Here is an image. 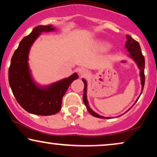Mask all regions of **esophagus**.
I'll return each mask as SVG.
<instances>
[{"label":"esophagus","instance_id":"34e87169","mask_svg":"<svg viewBox=\"0 0 157 157\" xmlns=\"http://www.w3.org/2000/svg\"><path fill=\"white\" fill-rule=\"evenodd\" d=\"M78 74L81 75V76H86L89 74V71L87 69L84 68H81L78 69Z\"/></svg>","mask_w":157,"mask_h":157}]
</instances>
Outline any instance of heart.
I'll use <instances>...</instances> for the list:
<instances>
[{"label":"heart","instance_id":"b5f03b06","mask_svg":"<svg viewBox=\"0 0 157 157\" xmlns=\"http://www.w3.org/2000/svg\"><path fill=\"white\" fill-rule=\"evenodd\" d=\"M98 46L100 48V49H101V50H106V49H108L109 48V44L106 42L98 43Z\"/></svg>","mask_w":157,"mask_h":157}]
</instances>
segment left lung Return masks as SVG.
<instances>
[{"label": "left lung", "mask_w": 157, "mask_h": 157, "mask_svg": "<svg viewBox=\"0 0 157 157\" xmlns=\"http://www.w3.org/2000/svg\"><path fill=\"white\" fill-rule=\"evenodd\" d=\"M126 38H127V41L126 43V48L127 49L128 52L129 53V55L128 56L134 60V61L136 62V63L138 66V68L140 70V77H141V94L142 93V91L144 89V82H145V76H144V68H145V60H144V56L142 55V53H141V47L140 45L136 40H135L134 38H132V36L129 35H126ZM82 81H83V83H84V89H83V103H84L85 106H86V109L89 112L91 113L92 116L94 117H97V118H101V119H111V117H103V116H100L98 113L92 110V109L90 108L89 102H88L87 100V96H86V91H87V82L85 80L84 78H82ZM139 98H137V100L135 101L136 103L137 101H138ZM134 103V104H135ZM129 110V109H128Z\"/></svg>", "instance_id": "1"}]
</instances>
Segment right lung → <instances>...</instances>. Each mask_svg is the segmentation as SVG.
I'll return each instance as SVG.
<instances>
[{
  "mask_svg": "<svg viewBox=\"0 0 157 157\" xmlns=\"http://www.w3.org/2000/svg\"><path fill=\"white\" fill-rule=\"evenodd\" d=\"M52 25H38L19 44L13 55L8 70V81L12 92L21 106L36 115L56 114L61 110L62 98L68 88L78 78L74 73L71 76L46 86L38 85L32 78L29 66L30 48L43 32L53 31Z\"/></svg>",
  "mask_w": 157,
  "mask_h": 157,
  "instance_id": "obj_1",
  "label": "right lung"
}]
</instances>
